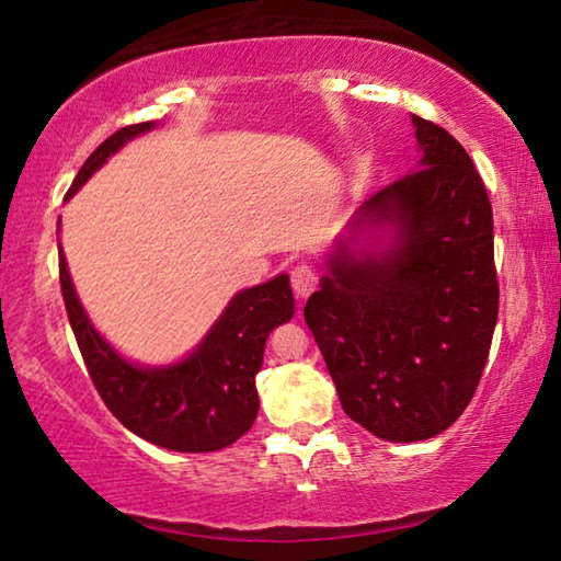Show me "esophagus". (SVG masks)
I'll list each match as a JSON object with an SVG mask.
<instances>
[{"instance_id": "obj_1", "label": "esophagus", "mask_w": 561, "mask_h": 561, "mask_svg": "<svg viewBox=\"0 0 561 561\" xmlns=\"http://www.w3.org/2000/svg\"><path fill=\"white\" fill-rule=\"evenodd\" d=\"M317 284H319V277L309 264H297V267L291 270V289L299 299H307L309 294L317 289Z\"/></svg>"}]
</instances>
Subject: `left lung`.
Listing matches in <instances>:
<instances>
[{
    "instance_id": "1",
    "label": "left lung",
    "mask_w": 561,
    "mask_h": 561,
    "mask_svg": "<svg viewBox=\"0 0 561 561\" xmlns=\"http://www.w3.org/2000/svg\"><path fill=\"white\" fill-rule=\"evenodd\" d=\"M411 121L421 158L358 207L304 307L341 408L391 443L462 415L500 304L485 183L448 130Z\"/></svg>"
}]
</instances>
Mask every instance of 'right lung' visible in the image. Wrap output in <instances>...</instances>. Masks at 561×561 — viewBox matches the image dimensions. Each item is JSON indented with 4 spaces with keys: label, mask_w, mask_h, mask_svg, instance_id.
I'll list each match as a JSON object with an SVG mask.
<instances>
[{
    "label": "right lung",
    "mask_w": 561,
    "mask_h": 561,
    "mask_svg": "<svg viewBox=\"0 0 561 561\" xmlns=\"http://www.w3.org/2000/svg\"><path fill=\"white\" fill-rule=\"evenodd\" d=\"M156 126V121L136 123L103 140L79 170L66 201L128 140ZM59 277L91 381L103 403L130 433L165 450L213 453L232 445L252 428L260 411L254 376L262 368L264 344L274 327L294 317L289 274H277L257 287L237 291L201 344L168 366L133 364L99 334L73 289L61 244Z\"/></svg>",
    "instance_id": "add662e5"
}]
</instances>
